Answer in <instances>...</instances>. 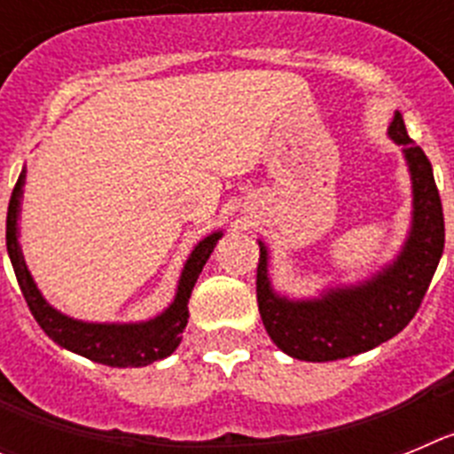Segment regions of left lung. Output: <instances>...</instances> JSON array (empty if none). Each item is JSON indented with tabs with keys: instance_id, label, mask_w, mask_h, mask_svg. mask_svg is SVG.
Here are the masks:
<instances>
[{
	"instance_id": "obj_1",
	"label": "left lung",
	"mask_w": 454,
	"mask_h": 454,
	"mask_svg": "<svg viewBox=\"0 0 454 454\" xmlns=\"http://www.w3.org/2000/svg\"><path fill=\"white\" fill-rule=\"evenodd\" d=\"M391 136L403 145L414 182V227L398 262L371 282L330 291L320 300L277 298L268 282V252L259 243L256 302L263 327L279 350L302 362H336L377 348L404 330L420 309L446 243V224L430 159L409 138L395 114Z\"/></svg>"
}]
</instances>
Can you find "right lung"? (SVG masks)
<instances>
[{
  "mask_svg": "<svg viewBox=\"0 0 454 454\" xmlns=\"http://www.w3.org/2000/svg\"><path fill=\"white\" fill-rule=\"evenodd\" d=\"M22 186L24 170L18 177V184H15L13 192H11V202H8L6 250L8 256H11V263H13L15 277H18L20 291H22L24 300H27V307L34 314L35 323L43 327V332L59 346L77 352V355L86 356L90 362L115 368L147 366V364L159 362V359L170 356L172 352L177 350L188 323V298H191V291L195 282H198L208 254L214 252L215 243H218L223 234L215 231V234L207 236L192 250L186 266H184L182 279H179L177 298H175V302L170 304L166 314H161L159 318L138 325L79 323V320H72L67 316L59 314L56 309H51L43 300L34 279H31L29 270L24 266L18 243V215L20 202H22Z\"/></svg>",
  "mask_w": 454,
  "mask_h": 454,
  "instance_id": "add662e5",
  "label": "right lung"
}]
</instances>
